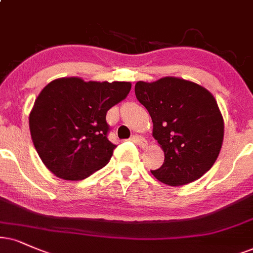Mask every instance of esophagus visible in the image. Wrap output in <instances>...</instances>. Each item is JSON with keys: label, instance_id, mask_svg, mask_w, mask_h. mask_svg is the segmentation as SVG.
<instances>
[{"label": "esophagus", "instance_id": "34e87169", "mask_svg": "<svg viewBox=\"0 0 253 253\" xmlns=\"http://www.w3.org/2000/svg\"><path fill=\"white\" fill-rule=\"evenodd\" d=\"M132 140L134 142H136L137 145H139L140 148H146V147L148 146V142H147V140L145 139V137H142L140 135H134L132 137Z\"/></svg>", "mask_w": 253, "mask_h": 253}]
</instances>
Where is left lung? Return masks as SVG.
Returning a JSON list of instances; mask_svg holds the SVG:
<instances>
[{"label":"left lung","mask_w":253,"mask_h":253,"mask_svg":"<svg viewBox=\"0 0 253 253\" xmlns=\"http://www.w3.org/2000/svg\"><path fill=\"white\" fill-rule=\"evenodd\" d=\"M136 99L153 121V136L165 162L152 174L178 187L196 181L212 167L224 136V120L213 95L196 83L165 77L137 82Z\"/></svg>","instance_id":"left-lung-1"}]
</instances>
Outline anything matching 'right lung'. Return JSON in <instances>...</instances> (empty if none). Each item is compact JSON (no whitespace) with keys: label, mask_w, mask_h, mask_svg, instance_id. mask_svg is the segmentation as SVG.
I'll return each mask as SVG.
<instances>
[{"label":"right lung","mask_w":253,"mask_h":253,"mask_svg":"<svg viewBox=\"0 0 253 253\" xmlns=\"http://www.w3.org/2000/svg\"><path fill=\"white\" fill-rule=\"evenodd\" d=\"M128 82L55 79L41 91L29 116L31 139L45 167L57 177L84 180L113 155L106 113L129 93Z\"/></svg>","instance_id":"right-lung-1"}]
</instances>
